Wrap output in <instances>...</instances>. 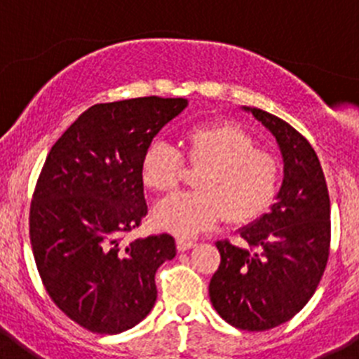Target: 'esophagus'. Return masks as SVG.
<instances>
[{"label": "esophagus", "mask_w": 359, "mask_h": 359, "mask_svg": "<svg viewBox=\"0 0 359 359\" xmlns=\"http://www.w3.org/2000/svg\"><path fill=\"white\" fill-rule=\"evenodd\" d=\"M176 246H177V250H180V252H187V250L194 248L196 243H194V241L185 239V237H177V239H176Z\"/></svg>", "instance_id": "obj_1"}]
</instances>
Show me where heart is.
<instances>
[{
  "label": "heart",
  "instance_id": "obj_1",
  "mask_svg": "<svg viewBox=\"0 0 359 359\" xmlns=\"http://www.w3.org/2000/svg\"><path fill=\"white\" fill-rule=\"evenodd\" d=\"M183 158L194 169L196 192L161 199L152 208L154 224L176 236L210 230L226 215L248 224L269 210L280 183V169L269 152L255 147L252 136L233 122H208L187 129ZM182 152L152 140L140 158L142 183L152 192H169L183 176Z\"/></svg>",
  "mask_w": 359,
  "mask_h": 359
}]
</instances>
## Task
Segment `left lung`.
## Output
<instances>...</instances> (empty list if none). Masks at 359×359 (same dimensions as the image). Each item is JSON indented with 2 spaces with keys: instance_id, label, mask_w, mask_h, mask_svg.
I'll use <instances>...</instances> for the list:
<instances>
[{
  "instance_id": "1",
  "label": "left lung",
  "mask_w": 359,
  "mask_h": 359,
  "mask_svg": "<svg viewBox=\"0 0 359 359\" xmlns=\"http://www.w3.org/2000/svg\"><path fill=\"white\" fill-rule=\"evenodd\" d=\"M277 140L284 180L268 214L239 230L246 246L217 241L221 264L208 286L219 316L243 331L293 318L318 287L329 259L331 203L315 149L297 129L257 107H243Z\"/></svg>"
}]
</instances>
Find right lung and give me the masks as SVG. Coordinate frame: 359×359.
I'll use <instances>...</instances> for the list:
<instances>
[{
	"label": "right lung",
	"instance_id": "1",
	"mask_svg": "<svg viewBox=\"0 0 359 359\" xmlns=\"http://www.w3.org/2000/svg\"><path fill=\"white\" fill-rule=\"evenodd\" d=\"M187 98L95 104L50 149L30 207L43 284L68 318L98 334L140 323L156 302L154 275L176 257L169 233L123 244L147 214L140 158Z\"/></svg>",
	"mask_w": 359,
	"mask_h": 359
}]
</instances>
